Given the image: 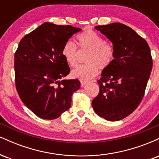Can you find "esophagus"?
I'll return each instance as SVG.
<instances>
[{
    "label": "esophagus",
    "mask_w": 159,
    "mask_h": 159,
    "mask_svg": "<svg viewBox=\"0 0 159 159\" xmlns=\"http://www.w3.org/2000/svg\"><path fill=\"white\" fill-rule=\"evenodd\" d=\"M87 84V81H81V87H84V86Z\"/></svg>",
    "instance_id": "34e87169"
}]
</instances>
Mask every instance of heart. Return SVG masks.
I'll use <instances>...</instances> for the list:
<instances>
[{"label":"heart","mask_w":159,"mask_h":159,"mask_svg":"<svg viewBox=\"0 0 159 159\" xmlns=\"http://www.w3.org/2000/svg\"><path fill=\"white\" fill-rule=\"evenodd\" d=\"M77 41L81 48L90 51L86 58L87 64L78 66L72 71V77L81 80H90L98 74V67L107 68L113 61L114 51L103 38L93 30H86L78 36ZM62 54L67 64L75 66L77 63V48L74 43L69 41L64 45Z\"/></svg>","instance_id":"b5f03b06"}]
</instances>
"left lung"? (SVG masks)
I'll return each instance as SVG.
<instances>
[{"label":"left lung","mask_w":159,"mask_h":159,"mask_svg":"<svg viewBox=\"0 0 159 159\" xmlns=\"http://www.w3.org/2000/svg\"><path fill=\"white\" fill-rule=\"evenodd\" d=\"M95 29L113 44L114 60L102 72L99 93L93 100L96 114L108 121L126 117L143 97L152 68L148 43L131 27L120 23Z\"/></svg>","instance_id":"left-lung-1"}]
</instances>
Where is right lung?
I'll return each mask as SVG.
<instances>
[{
    "instance_id": "add662e5",
    "label": "right lung",
    "mask_w": 159,
    "mask_h": 159,
    "mask_svg": "<svg viewBox=\"0 0 159 159\" xmlns=\"http://www.w3.org/2000/svg\"><path fill=\"white\" fill-rule=\"evenodd\" d=\"M81 28L45 22L20 41L15 54L16 90L22 102L42 119L54 120L71 106L78 79L62 54L66 43Z\"/></svg>"
}]
</instances>
